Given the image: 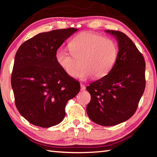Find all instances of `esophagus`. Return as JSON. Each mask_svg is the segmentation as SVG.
<instances>
[{"instance_id":"esophagus-1","label":"esophagus","mask_w":157,"mask_h":157,"mask_svg":"<svg viewBox=\"0 0 157 157\" xmlns=\"http://www.w3.org/2000/svg\"><path fill=\"white\" fill-rule=\"evenodd\" d=\"M80 87H81V91H84V90L86 89V86H85L84 85L82 84H80Z\"/></svg>"}]
</instances>
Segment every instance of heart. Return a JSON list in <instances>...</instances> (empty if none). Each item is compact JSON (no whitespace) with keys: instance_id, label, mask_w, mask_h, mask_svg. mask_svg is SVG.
<instances>
[{"instance_id":"b5f03b06","label":"heart","mask_w":157,"mask_h":157,"mask_svg":"<svg viewBox=\"0 0 157 157\" xmlns=\"http://www.w3.org/2000/svg\"><path fill=\"white\" fill-rule=\"evenodd\" d=\"M71 54L58 51L55 55L60 68L72 78L78 76L86 79L94 76L100 79L110 72L116 62L118 46L111 39H105L100 34L84 32L77 35L68 44Z\"/></svg>"}]
</instances>
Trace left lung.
Listing matches in <instances>:
<instances>
[{
    "instance_id": "1",
    "label": "left lung",
    "mask_w": 157,
    "mask_h": 157,
    "mask_svg": "<svg viewBox=\"0 0 157 157\" xmlns=\"http://www.w3.org/2000/svg\"><path fill=\"white\" fill-rule=\"evenodd\" d=\"M105 31L117 39L118 57L107 75L86 87L91 94L86 112L93 122L107 127L123 123L136 112L145 88V62L125 34Z\"/></svg>"
}]
</instances>
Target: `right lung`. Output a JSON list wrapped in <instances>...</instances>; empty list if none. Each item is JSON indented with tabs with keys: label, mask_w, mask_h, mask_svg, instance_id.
<instances>
[{
	"label": "right lung",
	"mask_w": 157,
	"mask_h": 157,
	"mask_svg": "<svg viewBox=\"0 0 157 157\" xmlns=\"http://www.w3.org/2000/svg\"><path fill=\"white\" fill-rule=\"evenodd\" d=\"M78 31L70 28L36 34L18 49L11 77L15 105L30 123L57 125L64 118L66 105L78 94L80 85L57 63V50Z\"/></svg>",
	"instance_id": "obj_1"
}]
</instances>
